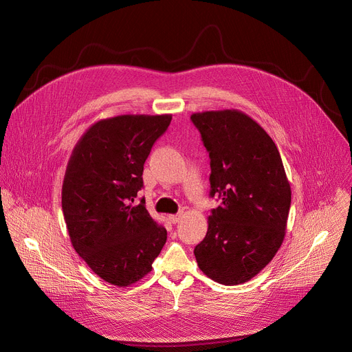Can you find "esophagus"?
<instances>
[{
    "label": "esophagus",
    "mask_w": 352,
    "mask_h": 352,
    "mask_svg": "<svg viewBox=\"0 0 352 352\" xmlns=\"http://www.w3.org/2000/svg\"><path fill=\"white\" fill-rule=\"evenodd\" d=\"M182 217H184V212H179V213H177V214H171V216H170V220H171V223L177 224V223L181 221Z\"/></svg>",
    "instance_id": "esophagus-1"
}]
</instances>
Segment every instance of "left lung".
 I'll return each instance as SVG.
<instances>
[{"label":"left lung","mask_w":352,"mask_h":352,"mask_svg":"<svg viewBox=\"0 0 352 352\" xmlns=\"http://www.w3.org/2000/svg\"><path fill=\"white\" fill-rule=\"evenodd\" d=\"M210 157V196L221 206L193 254L209 278L236 285L254 278L274 258L287 228L291 186L267 132L231 109L190 116Z\"/></svg>","instance_id":"obj_1"}]
</instances>
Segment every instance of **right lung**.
<instances>
[{
  "mask_svg": "<svg viewBox=\"0 0 352 352\" xmlns=\"http://www.w3.org/2000/svg\"><path fill=\"white\" fill-rule=\"evenodd\" d=\"M171 114H124L94 122L75 144L63 182V213L71 243L104 281L128 287L152 272L167 230L148 214L143 164Z\"/></svg>",
  "mask_w": 352,
  "mask_h": 352,
  "instance_id": "obj_1",
  "label": "right lung"
}]
</instances>
